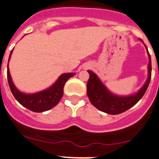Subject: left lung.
Listing matches in <instances>:
<instances>
[{"instance_id": "8db88e82", "label": "left lung", "mask_w": 159, "mask_h": 159, "mask_svg": "<svg viewBox=\"0 0 159 159\" xmlns=\"http://www.w3.org/2000/svg\"><path fill=\"white\" fill-rule=\"evenodd\" d=\"M149 77L147 81L136 95L130 97H117L111 94L93 72L88 70L89 79L87 84V94L92 104L102 112L110 115H119L135 106L145 93L150 82L152 66L151 57L149 54Z\"/></svg>"}]
</instances>
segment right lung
Segmentation results:
<instances>
[{
  "label": "right lung",
  "mask_w": 159,
  "mask_h": 159,
  "mask_svg": "<svg viewBox=\"0 0 159 159\" xmlns=\"http://www.w3.org/2000/svg\"><path fill=\"white\" fill-rule=\"evenodd\" d=\"M12 51L13 49L11 50V53L10 54L9 60L10 58ZM74 75L75 73L62 74L59 77L57 82L49 89L35 94H24L18 91L15 88L14 84L12 82L9 66L7 68L8 83H9V86H10V90H11L14 97L22 106L30 111H34V112H44V111H48L54 107L62 98L63 88L66 82L67 81L68 79H70V77L74 76Z\"/></svg>",
  "instance_id": "add662e5"
}]
</instances>
